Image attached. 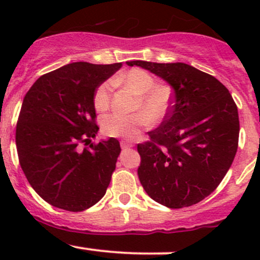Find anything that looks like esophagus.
<instances>
[{
	"label": "esophagus",
	"mask_w": 260,
	"mask_h": 260,
	"mask_svg": "<svg viewBox=\"0 0 260 260\" xmlns=\"http://www.w3.org/2000/svg\"><path fill=\"white\" fill-rule=\"evenodd\" d=\"M121 147H122V149L132 148L133 147V143L129 142V140H122V142H121Z\"/></svg>",
	"instance_id": "obj_1"
}]
</instances>
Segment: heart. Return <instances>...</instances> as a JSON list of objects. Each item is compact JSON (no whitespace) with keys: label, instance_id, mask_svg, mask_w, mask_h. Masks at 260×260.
I'll list each match as a JSON object with an SVG mask.
<instances>
[{"label":"heart","instance_id":"heart-1","mask_svg":"<svg viewBox=\"0 0 260 260\" xmlns=\"http://www.w3.org/2000/svg\"><path fill=\"white\" fill-rule=\"evenodd\" d=\"M128 88L138 95L136 109L139 112L123 115L109 113L101 120V129L107 137L133 138L140 128L148 127L151 121H161L171 110L172 90L166 84H156V80L147 71L133 68L120 78ZM113 80H106L94 92V106L98 111H106L111 106Z\"/></svg>","mask_w":260,"mask_h":260}]
</instances>
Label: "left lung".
I'll return each instance as SVG.
<instances>
[{
	"instance_id": "1",
	"label": "left lung",
	"mask_w": 260,
	"mask_h": 260,
	"mask_svg": "<svg viewBox=\"0 0 260 260\" xmlns=\"http://www.w3.org/2000/svg\"><path fill=\"white\" fill-rule=\"evenodd\" d=\"M174 89L171 110L139 143L140 183L155 202L171 209L194 205L216 189L238 147L240 120L229 89L192 66L129 61Z\"/></svg>"
}]
</instances>
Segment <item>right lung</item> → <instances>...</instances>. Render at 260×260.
<instances>
[{"label":"right lung","mask_w":260,"mask_h":260,"mask_svg":"<svg viewBox=\"0 0 260 260\" xmlns=\"http://www.w3.org/2000/svg\"><path fill=\"white\" fill-rule=\"evenodd\" d=\"M122 63L74 62L41 76L25 94L16 128L20 168L45 202L83 211L105 196L121 153L98 133L94 92Z\"/></svg>","instance_id":"add662e5"}]
</instances>
